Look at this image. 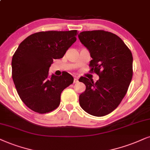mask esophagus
Returning a JSON list of instances; mask_svg holds the SVG:
<instances>
[{
    "label": "esophagus",
    "mask_w": 150,
    "mask_h": 150,
    "mask_svg": "<svg viewBox=\"0 0 150 150\" xmlns=\"http://www.w3.org/2000/svg\"><path fill=\"white\" fill-rule=\"evenodd\" d=\"M78 78H77V77H74V80H73V82L75 83V84H76V83H77L78 82Z\"/></svg>",
    "instance_id": "1"
}]
</instances>
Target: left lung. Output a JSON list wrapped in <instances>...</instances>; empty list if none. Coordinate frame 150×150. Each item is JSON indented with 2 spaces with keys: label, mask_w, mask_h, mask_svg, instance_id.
Listing matches in <instances>:
<instances>
[{
  "label": "left lung",
  "mask_w": 150,
  "mask_h": 150,
  "mask_svg": "<svg viewBox=\"0 0 150 150\" xmlns=\"http://www.w3.org/2000/svg\"><path fill=\"white\" fill-rule=\"evenodd\" d=\"M78 37L92 58L91 71L100 78L96 83L79 78L86 86L79 95V105L89 114L104 116L116 109L127 93L133 75L132 52L120 37L109 32L84 31Z\"/></svg>",
  "instance_id": "obj_1"
}]
</instances>
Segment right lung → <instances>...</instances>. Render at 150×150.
I'll return each instance as SVG.
<instances>
[{"mask_svg":"<svg viewBox=\"0 0 150 150\" xmlns=\"http://www.w3.org/2000/svg\"><path fill=\"white\" fill-rule=\"evenodd\" d=\"M77 30L39 32L24 39L12 60V79L17 93L28 108L39 113L59 107L61 93L73 82L68 73L50 75L53 59L62 58L76 41Z\"/></svg>","mask_w":150,"mask_h":150,"instance_id":"right-lung-1","label":"right lung"}]
</instances>
